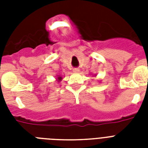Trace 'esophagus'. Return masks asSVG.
<instances>
[{
    "label": "esophagus",
    "instance_id": "1",
    "mask_svg": "<svg viewBox=\"0 0 148 148\" xmlns=\"http://www.w3.org/2000/svg\"><path fill=\"white\" fill-rule=\"evenodd\" d=\"M79 71H80V70H79L78 68H74V69H73V72H74V73H78Z\"/></svg>",
    "mask_w": 148,
    "mask_h": 148
}]
</instances>
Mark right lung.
<instances>
[{"label": "right lung", "mask_w": 148, "mask_h": 148, "mask_svg": "<svg viewBox=\"0 0 148 148\" xmlns=\"http://www.w3.org/2000/svg\"><path fill=\"white\" fill-rule=\"evenodd\" d=\"M61 80H62V77L60 76V75H58V76H57L56 81H58V82H60V81H61Z\"/></svg>", "instance_id": "obj_1"}]
</instances>
